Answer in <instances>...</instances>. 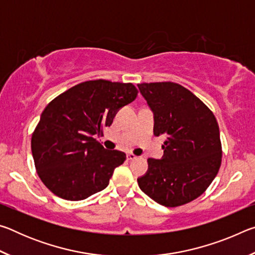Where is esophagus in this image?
I'll return each instance as SVG.
<instances>
[{
	"instance_id": "obj_1",
	"label": "esophagus",
	"mask_w": 255,
	"mask_h": 255,
	"mask_svg": "<svg viewBox=\"0 0 255 255\" xmlns=\"http://www.w3.org/2000/svg\"><path fill=\"white\" fill-rule=\"evenodd\" d=\"M136 158H137L136 155H133L131 153H128L127 154V159H129V161H132V159H136Z\"/></svg>"
}]
</instances>
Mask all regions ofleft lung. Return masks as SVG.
Here are the masks:
<instances>
[{"label":"left lung","instance_id":"left-lung-1","mask_svg":"<svg viewBox=\"0 0 255 255\" xmlns=\"http://www.w3.org/2000/svg\"><path fill=\"white\" fill-rule=\"evenodd\" d=\"M154 115V135L165 136L162 158H148L137 179L141 191L165 207L195 200L217 175L222 163L219 127L204 102L172 82L138 84Z\"/></svg>","mask_w":255,"mask_h":255}]
</instances>
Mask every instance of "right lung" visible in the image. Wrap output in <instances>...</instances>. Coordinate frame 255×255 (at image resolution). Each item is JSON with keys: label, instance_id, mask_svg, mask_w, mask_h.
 Wrapping results in <instances>:
<instances>
[{"label": "right lung", "instance_id": "obj_1", "mask_svg": "<svg viewBox=\"0 0 255 255\" xmlns=\"http://www.w3.org/2000/svg\"><path fill=\"white\" fill-rule=\"evenodd\" d=\"M131 83L106 80L73 86L48 103L31 138L37 173L51 192L65 200H83L101 191L126 159L97 141L119 109L132 102Z\"/></svg>", "mask_w": 255, "mask_h": 255}]
</instances>
